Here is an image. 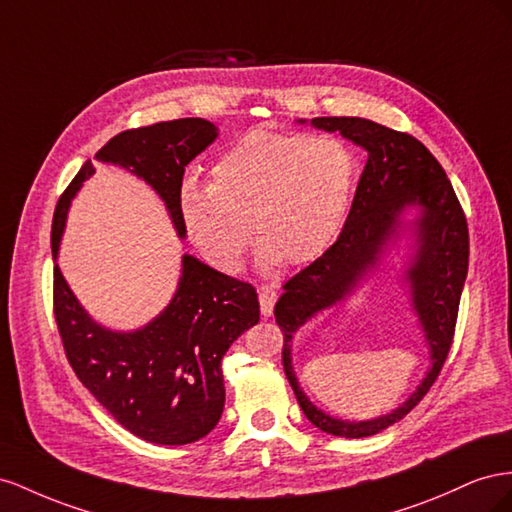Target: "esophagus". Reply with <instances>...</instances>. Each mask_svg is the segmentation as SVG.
Segmentation results:
<instances>
[{
    "instance_id": "obj_1",
    "label": "esophagus",
    "mask_w": 512,
    "mask_h": 512,
    "mask_svg": "<svg viewBox=\"0 0 512 512\" xmlns=\"http://www.w3.org/2000/svg\"><path fill=\"white\" fill-rule=\"evenodd\" d=\"M259 294V306H261V315L264 317H270L272 311H274V304H276V291L272 285H261L257 289Z\"/></svg>"
}]
</instances>
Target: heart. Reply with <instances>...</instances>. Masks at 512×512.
I'll list each match as a JSON object with an SVG mask.
<instances>
[{
	"mask_svg": "<svg viewBox=\"0 0 512 512\" xmlns=\"http://www.w3.org/2000/svg\"><path fill=\"white\" fill-rule=\"evenodd\" d=\"M356 175V156L337 137L255 128L216 158L210 184H182L180 221L201 257L225 274L242 268L251 226L261 268L306 264L341 231Z\"/></svg>",
	"mask_w": 512,
	"mask_h": 512,
	"instance_id": "obj_1",
	"label": "heart"
}]
</instances>
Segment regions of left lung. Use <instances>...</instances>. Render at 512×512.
I'll return each instance as SVG.
<instances>
[{"label":"left lung","mask_w":512,"mask_h":512,"mask_svg":"<svg viewBox=\"0 0 512 512\" xmlns=\"http://www.w3.org/2000/svg\"><path fill=\"white\" fill-rule=\"evenodd\" d=\"M304 122V120H300ZM311 126L341 133L367 150L369 158L341 236L311 266L283 285L274 306L283 330V367L304 416L321 431L339 437H369L410 414L440 375L450 352L459 300L467 276L470 233L446 171L416 137L364 118H313ZM414 207L415 255L406 280L432 354L428 377L403 406L373 421H341L313 406L290 367V341L306 320L351 295L376 267L390 239L402 230V214Z\"/></svg>","instance_id":"obj_1"}]
</instances>
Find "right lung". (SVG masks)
<instances>
[{
	"label": "right lung",
	"mask_w": 512,
	"mask_h": 512,
	"mask_svg": "<svg viewBox=\"0 0 512 512\" xmlns=\"http://www.w3.org/2000/svg\"><path fill=\"white\" fill-rule=\"evenodd\" d=\"M216 137V126L201 118L158 122L115 135L98 150L96 160L124 167L148 182L184 238L178 212L184 167ZM94 171L92 160H85L57 201L53 259L60 253L70 201ZM53 309L66 358L81 384L124 429L160 446L197 442L216 427L225 407L223 356L259 321L255 287L193 255L182 257L180 283L165 311L139 330L115 332L96 324L57 264Z\"/></svg>",
	"instance_id": "right-lung-1"
}]
</instances>
